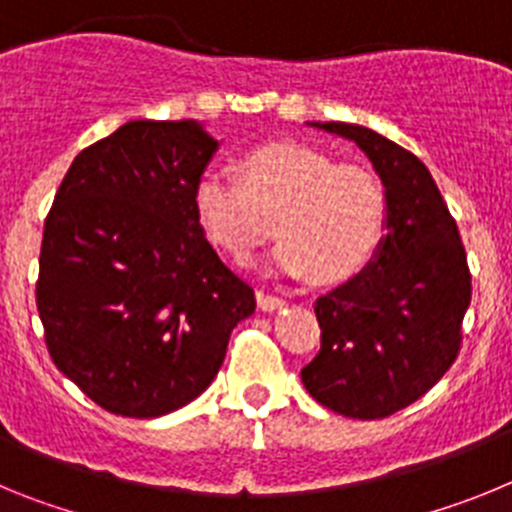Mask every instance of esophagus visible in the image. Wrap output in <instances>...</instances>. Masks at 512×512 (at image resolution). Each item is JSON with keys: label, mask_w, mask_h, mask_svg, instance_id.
Returning a JSON list of instances; mask_svg holds the SVG:
<instances>
[{"label": "esophagus", "mask_w": 512, "mask_h": 512, "mask_svg": "<svg viewBox=\"0 0 512 512\" xmlns=\"http://www.w3.org/2000/svg\"><path fill=\"white\" fill-rule=\"evenodd\" d=\"M256 300H259V307L261 310H279V307L284 305V300L279 295H271V292H264V289H259L256 292Z\"/></svg>", "instance_id": "esophagus-1"}]
</instances>
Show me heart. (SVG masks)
Wrapping results in <instances>:
<instances>
[{"instance_id":"heart-1","label":"heart","mask_w":512,"mask_h":512,"mask_svg":"<svg viewBox=\"0 0 512 512\" xmlns=\"http://www.w3.org/2000/svg\"><path fill=\"white\" fill-rule=\"evenodd\" d=\"M241 179L205 169L192 189L194 220L220 251L246 261L277 230L274 261L318 284H341L372 264L387 228V197L372 171L277 140L238 158Z\"/></svg>"}]
</instances>
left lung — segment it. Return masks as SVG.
I'll use <instances>...</instances> for the list:
<instances>
[{"label": "left lung", "instance_id": "8db88e82", "mask_svg": "<svg viewBox=\"0 0 512 512\" xmlns=\"http://www.w3.org/2000/svg\"><path fill=\"white\" fill-rule=\"evenodd\" d=\"M354 140L387 197V235L377 259L315 300L320 351L302 382L346 418H390L449 372L472 302V274L456 220L431 171L390 138L348 122H310Z\"/></svg>", "mask_w": 512, "mask_h": 512}]
</instances>
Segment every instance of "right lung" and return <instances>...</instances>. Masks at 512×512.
Here are the masks:
<instances>
[{"label":"right lung","mask_w":512,"mask_h":512,"mask_svg":"<svg viewBox=\"0 0 512 512\" xmlns=\"http://www.w3.org/2000/svg\"><path fill=\"white\" fill-rule=\"evenodd\" d=\"M215 148L197 120L128 122L74 158L45 217V346L107 413L158 418L200 397L256 310L194 220Z\"/></svg>","instance_id":"1"}]
</instances>
